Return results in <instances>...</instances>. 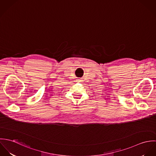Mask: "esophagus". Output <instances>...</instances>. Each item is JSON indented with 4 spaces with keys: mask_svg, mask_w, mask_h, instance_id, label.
<instances>
[{
    "mask_svg": "<svg viewBox=\"0 0 156 156\" xmlns=\"http://www.w3.org/2000/svg\"><path fill=\"white\" fill-rule=\"evenodd\" d=\"M78 82H82V80H79V81Z\"/></svg>",
    "mask_w": 156,
    "mask_h": 156,
    "instance_id": "1",
    "label": "esophagus"
}]
</instances>
